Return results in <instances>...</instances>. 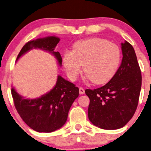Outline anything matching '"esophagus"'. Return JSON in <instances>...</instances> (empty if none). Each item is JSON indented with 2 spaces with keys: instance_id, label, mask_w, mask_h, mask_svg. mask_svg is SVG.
I'll return each mask as SVG.
<instances>
[{
  "instance_id": "obj_1",
  "label": "esophagus",
  "mask_w": 151,
  "mask_h": 151,
  "mask_svg": "<svg viewBox=\"0 0 151 151\" xmlns=\"http://www.w3.org/2000/svg\"><path fill=\"white\" fill-rule=\"evenodd\" d=\"M84 93H85L84 89H83L82 87H80L79 88V94L80 95H83V94H84Z\"/></svg>"
}]
</instances>
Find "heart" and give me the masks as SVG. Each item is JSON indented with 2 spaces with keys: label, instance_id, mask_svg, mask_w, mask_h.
Here are the masks:
<instances>
[{
  "label": "heart",
  "instance_id": "obj_1",
  "mask_svg": "<svg viewBox=\"0 0 151 151\" xmlns=\"http://www.w3.org/2000/svg\"><path fill=\"white\" fill-rule=\"evenodd\" d=\"M121 62V51L116 44L94 37L77 42L72 51L64 53L63 64L68 77L77 79L83 70L87 79L103 84L113 78Z\"/></svg>",
  "mask_w": 151,
  "mask_h": 151
}]
</instances>
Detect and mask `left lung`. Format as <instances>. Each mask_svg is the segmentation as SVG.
<instances>
[{
    "label": "left lung",
    "mask_w": 151,
    "mask_h": 151,
    "mask_svg": "<svg viewBox=\"0 0 151 151\" xmlns=\"http://www.w3.org/2000/svg\"><path fill=\"white\" fill-rule=\"evenodd\" d=\"M121 46L123 59L113 78L102 87L85 91L90 99V121L104 129L125 126L138 106L142 87L141 70L132 46L127 41Z\"/></svg>",
    "instance_id": "obj_1"
}]
</instances>
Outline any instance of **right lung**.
<instances>
[{"instance_id": "add662e5", "label": "right lung", "mask_w": 151, "mask_h": 151, "mask_svg": "<svg viewBox=\"0 0 151 151\" xmlns=\"http://www.w3.org/2000/svg\"><path fill=\"white\" fill-rule=\"evenodd\" d=\"M59 41L58 37L50 36L28 42L20 51L17 60L28 51L38 48L54 55L59 65H61V56L58 51H55ZM11 93L15 108L26 125L39 132H51L65 123L72 103L79 96V88L58 76L53 89L39 98L25 99L14 88Z\"/></svg>"}]
</instances>
